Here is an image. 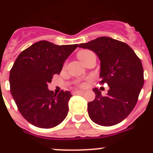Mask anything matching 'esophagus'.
<instances>
[{
    "label": "esophagus",
    "instance_id": "esophagus-1",
    "mask_svg": "<svg viewBox=\"0 0 153 153\" xmlns=\"http://www.w3.org/2000/svg\"><path fill=\"white\" fill-rule=\"evenodd\" d=\"M81 93H84V91L75 90V91H72V94H73V95H78V94H81Z\"/></svg>",
    "mask_w": 153,
    "mask_h": 153
}]
</instances>
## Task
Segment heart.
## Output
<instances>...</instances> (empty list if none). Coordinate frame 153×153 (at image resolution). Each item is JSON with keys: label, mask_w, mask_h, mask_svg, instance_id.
<instances>
[{"label": "heart", "mask_w": 153, "mask_h": 153, "mask_svg": "<svg viewBox=\"0 0 153 153\" xmlns=\"http://www.w3.org/2000/svg\"><path fill=\"white\" fill-rule=\"evenodd\" d=\"M91 51L89 50H82L81 51V52H79L78 53V58H79L80 61H81L82 59H84V58H85L86 56H87L89 54L91 53ZM81 86H83V87H84V86H86V83H81V84H79Z\"/></svg>", "instance_id": "b5f03b06"}]
</instances>
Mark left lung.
I'll use <instances>...</instances> for the list:
<instances>
[{
    "label": "left lung",
    "mask_w": 153,
    "mask_h": 153,
    "mask_svg": "<svg viewBox=\"0 0 153 153\" xmlns=\"http://www.w3.org/2000/svg\"><path fill=\"white\" fill-rule=\"evenodd\" d=\"M78 47L98 55L101 61L100 84L109 86L106 96L97 88L93 89L95 98L87 104L89 118L104 126L121 122L134 109L143 87L141 60L129 45L109 37H100Z\"/></svg>",
    "instance_id": "obj_1"
}]
</instances>
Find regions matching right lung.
<instances>
[{
  "instance_id": "obj_1",
  "label": "right lung",
  "mask_w": 153,
  "mask_h": 153,
  "mask_svg": "<svg viewBox=\"0 0 153 153\" xmlns=\"http://www.w3.org/2000/svg\"><path fill=\"white\" fill-rule=\"evenodd\" d=\"M78 44L55 45L40 41L21 52L10 70V92L18 109L28 122L49 129L67 117L70 92L58 94L48 89L53 75L60 74L64 61Z\"/></svg>"
}]
</instances>
